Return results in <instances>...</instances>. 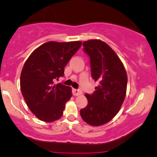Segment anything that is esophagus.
<instances>
[{
    "instance_id": "obj_1",
    "label": "esophagus",
    "mask_w": 157,
    "mask_h": 157,
    "mask_svg": "<svg viewBox=\"0 0 157 157\" xmlns=\"http://www.w3.org/2000/svg\"><path fill=\"white\" fill-rule=\"evenodd\" d=\"M72 94L74 96H79V95L82 94V91L79 89H72Z\"/></svg>"
}]
</instances>
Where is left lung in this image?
Returning a JSON list of instances; mask_svg holds the SVG:
<instances>
[{
    "label": "left lung",
    "instance_id": "obj_1",
    "mask_svg": "<svg viewBox=\"0 0 157 157\" xmlns=\"http://www.w3.org/2000/svg\"><path fill=\"white\" fill-rule=\"evenodd\" d=\"M82 46L90 58L91 77L98 86L93 94H86L88 105L80 110V116L89 125L100 126L120 111L125 97L127 74L117 55L105 42L90 40Z\"/></svg>",
    "mask_w": 157,
    "mask_h": 157
}]
</instances>
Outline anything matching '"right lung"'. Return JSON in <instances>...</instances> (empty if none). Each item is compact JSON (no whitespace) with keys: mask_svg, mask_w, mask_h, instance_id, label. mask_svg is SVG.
I'll return each instance as SVG.
<instances>
[{"mask_svg":"<svg viewBox=\"0 0 157 157\" xmlns=\"http://www.w3.org/2000/svg\"><path fill=\"white\" fill-rule=\"evenodd\" d=\"M82 44L80 41L41 45L27 59L21 75V90L27 105L39 120L53 122L62 117L71 89L55 84Z\"/></svg>","mask_w":157,"mask_h":157,"instance_id":"obj_1","label":"right lung"}]
</instances>
